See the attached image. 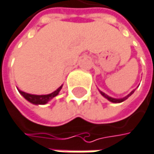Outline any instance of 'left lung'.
<instances>
[{
	"instance_id": "obj_1",
	"label": "left lung",
	"mask_w": 154,
	"mask_h": 154,
	"mask_svg": "<svg viewBox=\"0 0 154 154\" xmlns=\"http://www.w3.org/2000/svg\"><path fill=\"white\" fill-rule=\"evenodd\" d=\"M134 92V90H133L129 95H127L126 97H125L124 98H113V97H109V96H107L106 94H105L104 92H102V91H100V93H101V95L104 97H106L107 100H109L110 102H112V103H121V102H123V101H125V99H127Z\"/></svg>"
}]
</instances>
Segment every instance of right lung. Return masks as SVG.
I'll list each match as a JSON object with an SVG mask.
<instances>
[{"instance_id": "obj_1", "label": "right lung", "mask_w": 154, "mask_h": 154, "mask_svg": "<svg viewBox=\"0 0 154 154\" xmlns=\"http://www.w3.org/2000/svg\"><path fill=\"white\" fill-rule=\"evenodd\" d=\"M61 88H62V86H60L56 91H54V92H52L51 94H48V95H31V94H28V93H25L23 91H20L19 89L18 90H19L20 94L21 96H23V97L26 100H28L29 102H30L31 104H34V105H45L49 100H51L56 96H57L59 91L61 90Z\"/></svg>"}]
</instances>
